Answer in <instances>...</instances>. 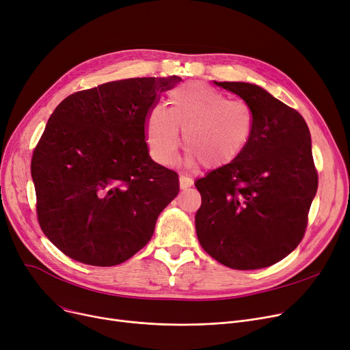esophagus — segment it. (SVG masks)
<instances>
[{
  "mask_svg": "<svg viewBox=\"0 0 350 350\" xmlns=\"http://www.w3.org/2000/svg\"><path fill=\"white\" fill-rule=\"evenodd\" d=\"M191 186H193V178L186 176V174H181L180 176V189L181 190H187Z\"/></svg>",
  "mask_w": 350,
  "mask_h": 350,
  "instance_id": "34e87169",
  "label": "esophagus"
}]
</instances>
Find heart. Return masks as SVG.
Segmentation results:
<instances>
[{
  "label": "heart",
  "mask_w": 350,
  "mask_h": 350,
  "mask_svg": "<svg viewBox=\"0 0 350 350\" xmlns=\"http://www.w3.org/2000/svg\"><path fill=\"white\" fill-rule=\"evenodd\" d=\"M169 109L153 106L146 115V140L152 157L170 164L180 143L186 161L215 169L243 153L254 131V112L241 99H230L206 83L189 82L169 94Z\"/></svg>",
  "instance_id": "heart-1"
}]
</instances>
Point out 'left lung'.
I'll return each instance as SVG.
<instances>
[{
  "mask_svg": "<svg viewBox=\"0 0 350 350\" xmlns=\"http://www.w3.org/2000/svg\"><path fill=\"white\" fill-rule=\"evenodd\" d=\"M214 83L251 106L254 131L240 156L196 181L197 237L228 268H265L284 260L305 235L318 190L310 133L299 112L265 89Z\"/></svg>",
  "mask_w": 350,
  "mask_h": 350,
  "instance_id": "8db88e82",
  "label": "left lung"
}]
</instances>
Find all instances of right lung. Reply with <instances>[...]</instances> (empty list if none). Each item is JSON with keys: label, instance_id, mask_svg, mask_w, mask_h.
<instances>
[{"label": "right lung", "instance_id": "right-lung-1", "mask_svg": "<svg viewBox=\"0 0 350 350\" xmlns=\"http://www.w3.org/2000/svg\"><path fill=\"white\" fill-rule=\"evenodd\" d=\"M181 78L107 82L65 98L31 160L36 215L69 258L113 267L140 251L178 194L176 172L146 143V115Z\"/></svg>", "mask_w": 350, "mask_h": 350}]
</instances>
